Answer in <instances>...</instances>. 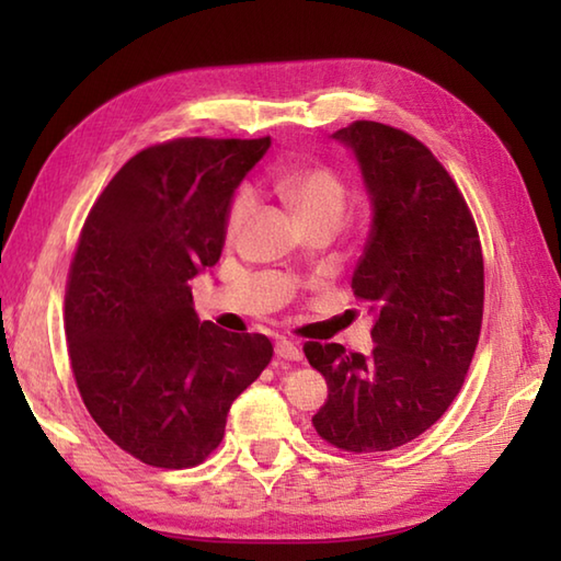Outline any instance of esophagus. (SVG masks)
I'll return each instance as SVG.
<instances>
[{
	"label": "esophagus",
	"instance_id": "34e87169",
	"mask_svg": "<svg viewBox=\"0 0 561 561\" xmlns=\"http://www.w3.org/2000/svg\"><path fill=\"white\" fill-rule=\"evenodd\" d=\"M274 351H277L279 358H287V360H301L304 358V351L294 344V341H287V339H279L277 346H274Z\"/></svg>",
	"mask_w": 561,
	"mask_h": 561
}]
</instances>
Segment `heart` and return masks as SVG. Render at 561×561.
Here are the masks:
<instances>
[{
  "label": "heart",
  "mask_w": 561,
  "mask_h": 561,
  "mask_svg": "<svg viewBox=\"0 0 561 561\" xmlns=\"http://www.w3.org/2000/svg\"><path fill=\"white\" fill-rule=\"evenodd\" d=\"M272 187L294 213L299 215L301 222L311 220H341L346 210V190L344 183L327 168H307L294 170V173H282L272 178ZM252 213V195L250 190H240L227 210L225 230L230 237L240 232L247 217Z\"/></svg>",
  "instance_id": "obj_1"
}]
</instances>
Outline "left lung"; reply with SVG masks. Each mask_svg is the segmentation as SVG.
Segmentation results:
<instances>
[{"label": "left lung", "instance_id": "8db88e82", "mask_svg": "<svg viewBox=\"0 0 561 561\" xmlns=\"http://www.w3.org/2000/svg\"><path fill=\"white\" fill-rule=\"evenodd\" d=\"M331 138L354 153L371 205L351 287L371 301L374 351L304 346L329 386L311 423L341 450H393L460 393L485 299L480 237L458 185L421 140L374 121Z\"/></svg>", "mask_w": 561, "mask_h": 561}]
</instances>
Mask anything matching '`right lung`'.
<instances>
[{"mask_svg":"<svg viewBox=\"0 0 561 561\" xmlns=\"http://www.w3.org/2000/svg\"><path fill=\"white\" fill-rule=\"evenodd\" d=\"M272 138H180L140 150L91 207L66 289L76 386L108 438L156 468H193L272 358L262 334L201 321L190 279L215 267L227 210Z\"/></svg>","mask_w":561,"mask_h":561,"instance_id":"right-lung-1","label":"right lung"}]
</instances>
